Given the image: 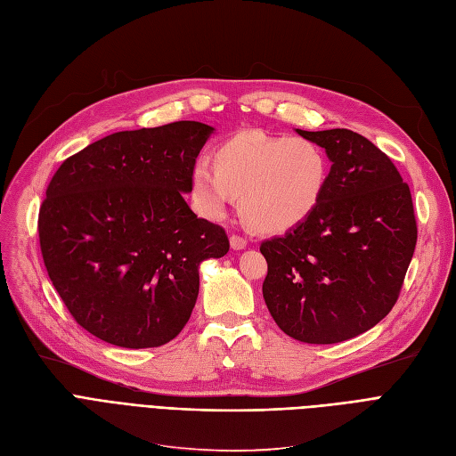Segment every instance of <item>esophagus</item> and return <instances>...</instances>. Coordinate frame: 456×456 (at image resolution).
Here are the masks:
<instances>
[{"label":"esophagus","mask_w":456,"mask_h":456,"mask_svg":"<svg viewBox=\"0 0 456 456\" xmlns=\"http://www.w3.org/2000/svg\"><path fill=\"white\" fill-rule=\"evenodd\" d=\"M229 242H231L232 249H244L248 246V240L244 237H239V234H232V237L229 239Z\"/></svg>","instance_id":"1"}]
</instances>
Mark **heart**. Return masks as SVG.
<instances>
[{"label":"heart","mask_w":456,"mask_h":456,"mask_svg":"<svg viewBox=\"0 0 456 456\" xmlns=\"http://www.w3.org/2000/svg\"><path fill=\"white\" fill-rule=\"evenodd\" d=\"M216 167L197 161L191 188L202 212L224 216L234 195L248 222L263 232H283L302 224L323 197L329 163L306 139L246 131L216 151Z\"/></svg>","instance_id":"obj_1"}]
</instances>
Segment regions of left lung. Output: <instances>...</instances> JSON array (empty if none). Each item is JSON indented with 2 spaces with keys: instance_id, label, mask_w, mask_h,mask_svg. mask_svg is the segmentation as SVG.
<instances>
[{
  "instance_id": "obj_1",
  "label": "left lung",
  "mask_w": 456,
  "mask_h": 456,
  "mask_svg": "<svg viewBox=\"0 0 456 456\" xmlns=\"http://www.w3.org/2000/svg\"><path fill=\"white\" fill-rule=\"evenodd\" d=\"M297 133L325 150L330 171L305 222L261 244L263 297L291 338L338 344L395 306L417 242L413 202L393 161L362 134Z\"/></svg>"
}]
</instances>
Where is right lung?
<instances>
[{
  "label": "right lung",
  "mask_w": 456,
  "mask_h": 456,
  "mask_svg": "<svg viewBox=\"0 0 456 456\" xmlns=\"http://www.w3.org/2000/svg\"><path fill=\"white\" fill-rule=\"evenodd\" d=\"M214 131L175 122L112 133L50 180L43 261L75 322L99 340L129 349L171 342L193 312L200 263L229 251L225 231L183 199Z\"/></svg>",
  "instance_id": "obj_1"
}]
</instances>
